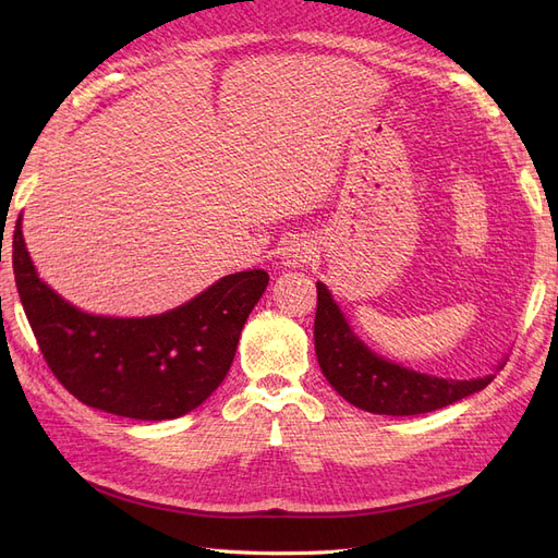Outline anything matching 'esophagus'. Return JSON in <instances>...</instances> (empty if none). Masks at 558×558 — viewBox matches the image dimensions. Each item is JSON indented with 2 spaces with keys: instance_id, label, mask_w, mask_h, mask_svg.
<instances>
[{
  "instance_id": "esophagus-1",
  "label": "esophagus",
  "mask_w": 558,
  "mask_h": 558,
  "mask_svg": "<svg viewBox=\"0 0 558 558\" xmlns=\"http://www.w3.org/2000/svg\"><path fill=\"white\" fill-rule=\"evenodd\" d=\"M312 256H314V248L302 240H293L289 246L283 248V263L289 267H302L312 260Z\"/></svg>"
}]
</instances>
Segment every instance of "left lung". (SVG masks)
Here are the masks:
<instances>
[{
	"label": "left lung",
	"instance_id": "8db88e82",
	"mask_svg": "<svg viewBox=\"0 0 558 558\" xmlns=\"http://www.w3.org/2000/svg\"><path fill=\"white\" fill-rule=\"evenodd\" d=\"M316 295L314 349L320 373L337 393L359 410L388 416L435 412L482 391L505 365L500 361L496 373L475 379H445L418 373L369 349L353 332L324 281H316Z\"/></svg>",
	"mask_w": 558,
	"mask_h": 558
}]
</instances>
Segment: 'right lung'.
<instances>
[{"instance_id": "1", "label": "right lung", "mask_w": 558, "mask_h": 558, "mask_svg": "<svg viewBox=\"0 0 558 558\" xmlns=\"http://www.w3.org/2000/svg\"><path fill=\"white\" fill-rule=\"evenodd\" d=\"M13 275L58 381L88 408L140 421L189 414L221 386L269 281L265 269H246L162 314H88L39 279L25 246L23 216L13 232Z\"/></svg>"}]
</instances>
